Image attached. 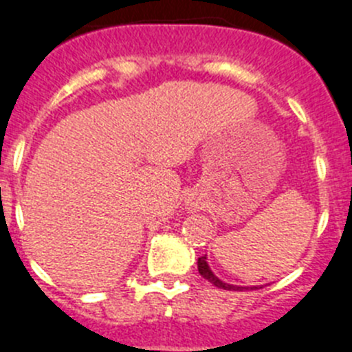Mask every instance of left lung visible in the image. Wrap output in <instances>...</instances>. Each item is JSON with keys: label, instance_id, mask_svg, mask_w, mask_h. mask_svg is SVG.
I'll list each match as a JSON object with an SVG mask.
<instances>
[{"label": "left lung", "instance_id": "1", "mask_svg": "<svg viewBox=\"0 0 352 352\" xmlns=\"http://www.w3.org/2000/svg\"><path fill=\"white\" fill-rule=\"evenodd\" d=\"M198 271L199 274L205 278V280H208L210 283L215 285L217 288H222V290H234V292H243V290H255V288H262V287H238V285H229V283H224L222 280H219L215 274L212 272V269H210L208 262H206V255L205 257H199L198 258Z\"/></svg>", "mask_w": 352, "mask_h": 352}]
</instances>
